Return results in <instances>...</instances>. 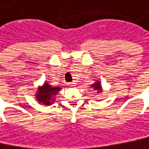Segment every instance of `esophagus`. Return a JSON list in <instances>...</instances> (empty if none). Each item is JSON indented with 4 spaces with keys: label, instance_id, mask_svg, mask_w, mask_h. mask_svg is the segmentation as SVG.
<instances>
[{
    "label": "esophagus",
    "instance_id": "esophagus-1",
    "mask_svg": "<svg viewBox=\"0 0 149 149\" xmlns=\"http://www.w3.org/2000/svg\"><path fill=\"white\" fill-rule=\"evenodd\" d=\"M68 85L71 86V87H73V86L76 85V83H75V82H70V83H68Z\"/></svg>",
    "mask_w": 149,
    "mask_h": 149
}]
</instances>
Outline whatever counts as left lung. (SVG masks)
<instances>
[{
  "instance_id": "obj_1",
  "label": "left lung",
  "mask_w": 149,
  "mask_h": 149,
  "mask_svg": "<svg viewBox=\"0 0 149 149\" xmlns=\"http://www.w3.org/2000/svg\"><path fill=\"white\" fill-rule=\"evenodd\" d=\"M91 87L93 88L94 91H96L97 93H100L102 92V86H101V83L99 81H97L96 82H94Z\"/></svg>"
}]
</instances>
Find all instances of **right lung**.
<instances>
[{
	"instance_id": "right-lung-1",
	"label": "right lung",
	"mask_w": 149,
	"mask_h": 149,
	"mask_svg": "<svg viewBox=\"0 0 149 149\" xmlns=\"http://www.w3.org/2000/svg\"><path fill=\"white\" fill-rule=\"evenodd\" d=\"M61 90V87H52L47 82H45L43 86L38 87L36 94L37 101L44 105H51L53 103L55 96Z\"/></svg>"
}]
</instances>
